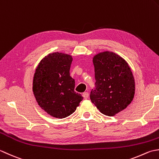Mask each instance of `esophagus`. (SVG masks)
Listing matches in <instances>:
<instances>
[{"instance_id": "34e87169", "label": "esophagus", "mask_w": 159, "mask_h": 159, "mask_svg": "<svg viewBox=\"0 0 159 159\" xmlns=\"http://www.w3.org/2000/svg\"><path fill=\"white\" fill-rule=\"evenodd\" d=\"M89 94L88 92H84L83 93V97H84V98L85 99H88L89 98Z\"/></svg>"}]
</instances>
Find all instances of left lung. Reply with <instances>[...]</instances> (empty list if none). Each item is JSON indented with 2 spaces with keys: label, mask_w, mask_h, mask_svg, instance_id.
<instances>
[{
  "label": "left lung",
  "mask_w": 159,
  "mask_h": 159,
  "mask_svg": "<svg viewBox=\"0 0 159 159\" xmlns=\"http://www.w3.org/2000/svg\"><path fill=\"white\" fill-rule=\"evenodd\" d=\"M95 89L90 98L102 114L115 116L132 102L135 82L128 64L119 55L104 51L93 58Z\"/></svg>",
  "instance_id": "obj_1"
}]
</instances>
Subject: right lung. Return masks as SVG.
<instances>
[{
    "label": "right lung",
    "instance_id": "right-lung-1",
    "mask_svg": "<svg viewBox=\"0 0 159 159\" xmlns=\"http://www.w3.org/2000/svg\"><path fill=\"white\" fill-rule=\"evenodd\" d=\"M72 56L55 52L39 63L34 77L33 92L45 112L63 119L75 111L83 97L75 92V80L70 76Z\"/></svg>",
    "mask_w": 159,
    "mask_h": 159
}]
</instances>
